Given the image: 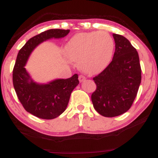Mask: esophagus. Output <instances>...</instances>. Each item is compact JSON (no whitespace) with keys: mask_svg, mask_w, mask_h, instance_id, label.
Here are the masks:
<instances>
[{"mask_svg":"<svg viewBox=\"0 0 158 158\" xmlns=\"http://www.w3.org/2000/svg\"><path fill=\"white\" fill-rule=\"evenodd\" d=\"M85 79V77L83 76V75H80V76H79V82H82V81H84Z\"/></svg>","mask_w":158,"mask_h":158,"instance_id":"obj_1","label":"esophagus"}]
</instances>
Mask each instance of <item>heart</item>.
Listing matches in <instances>:
<instances>
[{"label":"heart","mask_w":158,"mask_h":158,"mask_svg":"<svg viewBox=\"0 0 158 158\" xmlns=\"http://www.w3.org/2000/svg\"><path fill=\"white\" fill-rule=\"evenodd\" d=\"M114 40L106 31H92L75 34L65 47L70 60L79 63L89 74H96L107 67L112 59Z\"/></svg>","instance_id":"heart-1"}]
</instances>
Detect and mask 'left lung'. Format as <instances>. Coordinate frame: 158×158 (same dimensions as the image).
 I'll use <instances>...</instances> for the list:
<instances>
[{
  "label": "left lung",
  "mask_w": 158,
  "mask_h": 158,
  "mask_svg": "<svg viewBox=\"0 0 158 158\" xmlns=\"http://www.w3.org/2000/svg\"><path fill=\"white\" fill-rule=\"evenodd\" d=\"M115 52L109 66L93 78L96 89L92 94L94 109L105 117H115L131 107L141 80L136 49L128 40L113 34Z\"/></svg>",
  "instance_id": "obj_1"
}]
</instances>
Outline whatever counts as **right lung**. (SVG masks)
Wrapping results in <instances>:
<instances>
[{
	"label": "right lung",
	"mask_w": 158,
	"mask_h": 158,
	"mask_svg": "<svg viewBox=\"0 0 158 158\" xmlns=\"http://www.w3.org/2000/svg\"><path fill=\"white\" fill-rule=\"evenodd\" d=\"M69 30L51 29L30 38L17 54L13 69V84L18 99L28 112L42 119H53L65 111L70 95L79 84L78 75L66 79H56L48 84H37L24 68L33 49L47 40L62 38Z\"/></svg>",
	"instance_id": "1"
}]
</instances>
